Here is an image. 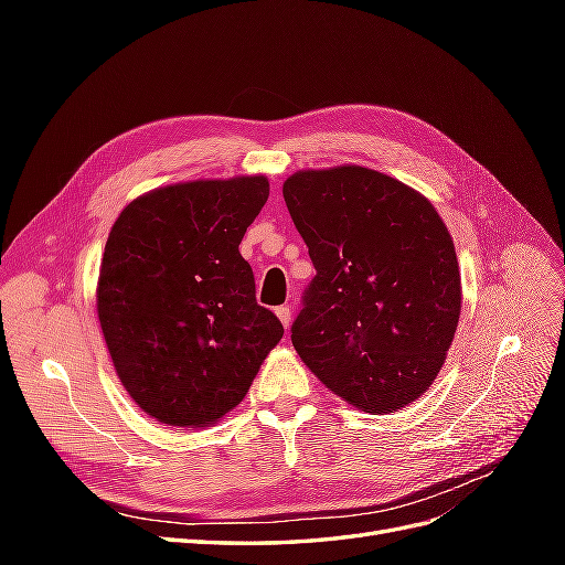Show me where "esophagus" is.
<instances>
[{
  "label": "esophagus",
  "mask_w": 565,
  "mask_h": 565,
  "mask_svg": "<svg viewBox=\"0 0 565 565\" xmlns=\"http://www.w3.org/2000/svg\"><path fill=\"white\" fill-rule=\"evenodd\" d=\"M276 316L280 318V322L285 324V328H289V322H292V306H278L276 309Z\"/></svg>",
  "instance_id": "esophagus-1"
}]
</instances>
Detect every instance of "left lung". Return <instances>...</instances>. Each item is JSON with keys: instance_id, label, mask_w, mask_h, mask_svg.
I'll return each instance as SVG.
<instances>
[{"instance_id": "8db88e82", "label": "left lung", "mask_w": 565, "mask_h": 565, "mask_svg": "<svg viewBox=\"0 0 565 565\" xmlns=\"http://www.w3.org/2000/svg\"><path fill=\"white\" fill-rule=\"evenodd\" d=\"M282 195L316 266L292 322L301 361L365 413L417 401L461 311L455 245L434 204L353 164L297 172Z\"/></svg>"}]
</instances>
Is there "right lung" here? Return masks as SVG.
Masks as SVG:
<instances>
[{"instance_id":"obj_1","label":"right lung","mask_w":565,"mask_h":565,"mask_svg":"<svg viewBox=\"0 0 565 565\" xmlns=\"http://www.w3.org/2000/svg\"><path fill=\"white\" fill-rule=\"evenodd\" d=\"M266 177L191 181L136 198L108 235L98 320L119 382L169 426H204L245 398L282 322L241 256Z\"/></svg>"}]
</instances>
